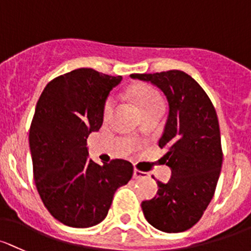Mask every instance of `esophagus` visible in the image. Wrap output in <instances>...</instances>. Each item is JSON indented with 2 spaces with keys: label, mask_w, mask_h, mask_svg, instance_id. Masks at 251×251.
I'll use <instances>...</instances> for the list:
<instances>
[{
  "label": "esophagus",
  "mask_w": 251,
  "mask_h": 251,
  "mask_svg": "<svg viewBox=\"0 0 251 251\" xmlns=\"http://www.w3.org/2000/svg\"><path fill=\"white\" fill-rule=\"evenodd\" d=\"M147 173L146 172H142V171H138V170H134L133 172V178L134 179H143V178H147Z\"/></svg>",
  "instance_id": "1"
}]
</instances>
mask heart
Here are the masks:
<instances>
[{
  "mask_svg": "<svg viewBox=\"0 0 251 251\" xmlns=\"http://www.w3.org/2000/svg\"><path fill=\"white\" fill-rule=\"evenodd\" d=\"M131 96L133 97L134 101L138 104L139 109L143 110L147 108L154 107V105H163V100L159 94V91L155 90L154 88L148 85H139L134 86L131 89ZM113 108H114V102L112 99L108 100L104 104L103 114L104 118H108L113 112Z\"/></svg>",
  "mask_w": 251,
  "mask_h": 251,
  "instance_id": "b5f03b06",
  "label": "heart"
}]
</instances>
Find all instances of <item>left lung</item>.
I'll use <instances>...</instances> for the list:
<instances>
[{
	"label": "left lung",
	"instance_id": "1",
	"mask_svg": "<svg viewBox=\"0 0 251 251\" xmlns=\"http://www.w3.org/2000/svg\"><path fill=\"white\" fill-rule=\"evenodd\" d=\"M131 78L157 86L170 107L159 147L167 149L163 160L172 176L166 184L157 180L156 196L142 202V210L157 230L186 231L202 218L220 176L223 150L215 108L200 84L183 71L136 73Z\"/></svg>",
	"mask_w": 251,
	"mask_h": 251
}]
</instances>
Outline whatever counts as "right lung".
Wrapping results in <instances>:
<instances>
[{
    "mask_svg": "<svg viewBox=\"0 0 251 251\" xmlns=\"http://www.w3.org/2000/svg\"><path fill=\"white\" fill-rule=\"evenodd\" d=\"M92 68L52 79L37 102L28 142L37 191L48 212L71 227L97 225L113 196L133 174L132 163L89 159L86 139L100 130L108 95L121 81Z\"/></svg>",
    "mask_w": 251,
    "mask_h": 251,
    "instance_id": "obj_1",
    "label": "right lung"
}]
</instances>
